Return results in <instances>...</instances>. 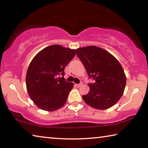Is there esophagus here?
Here are the masks:
<instances>
[{
    "mask_svg": "<svg viewBox=\"0 0 148 148\" xmlns=\"http://www.w3.org/2000/svg\"><path fill=\"white\" fill-rule=\"evenodd\" d=\"M82 84H75V86L77 87H79L80 86H82Z\"/></svg>",
    "mask_w": 148,
    "mask_h": 148,
    "instance_id": "esophagus-1",
    "label": "esophagus"
}]
</instances>
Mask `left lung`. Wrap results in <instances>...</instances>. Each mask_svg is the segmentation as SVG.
<instances>
[{
    "instance_id": "left-lung-1",
    "label": "left lung",
    "mask_w": 148,
    "mask_h": 148,
    "mask_svg": "<svg viewBox=\"0 0 148 148\" xmlns=\"http://www.w3.org/2000/svg\"><path fill=\"white\" fill-rule=\"evenodd\" d=\"M76 55L89 77L95 81L88 84V94L82 96L84 101L99 110L113 106L123 94L126 85V76L121 64L109 52L95 46L77 49Z\"/></svg>"
}]
</instances>
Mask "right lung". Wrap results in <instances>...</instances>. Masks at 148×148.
<instances>
[{"label": "right lung", "mask_w": 148, "mask_h": 148, "mask_svg": "<svg viewBox=\"0 0 148 148\" xmlns=\"http://www.w3.org/2000/svg\"><path fill=\"white\" fill-rule=\"evenodd\" d=\"M75 55L76 49L56 44L43 49L32 60L27 72L26 86L30 97L39 108L51 112L64 106L74 86L64 78V70Z\"/></svg>", "instance_id": "obj_1"}]
</instances>
